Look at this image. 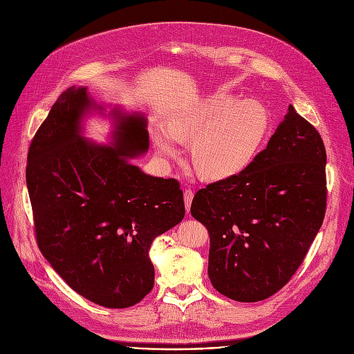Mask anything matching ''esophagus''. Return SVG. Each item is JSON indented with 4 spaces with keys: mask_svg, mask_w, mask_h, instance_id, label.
Listing matches in <instances>:
<instances>
[{
    "mask_svg": "<svg viewBox=\"0 0 354 354\" xmlns=\"http://www.w3.org/2000/svg\"><path fill=\"white\" fill-rule=\"evenodd\" d=\"M194 199V191L192 189H185L183 191V201H185V207H187V212L191 209V203Z\"/></svg>",
    "mask_w": 354,
    "mask_h": 354,
    "instance_id": "obj_1",
    "label": "esophagus"
}]
</instances>
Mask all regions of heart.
Returning a JSON list of instances; mask_svg holds the SVG:
<instances>
[{
	"label": "heart",
	"mask_w": 354,
	"mask_h": 354,
	"mask_svg": "<svg viewBox=\"0 0 354 354\" xmlns=\"http://www.w3.org/2000/svg\"><path fill=\"white\" fill-rule=\"evenodd\" d=\"M267 130L268 115L261 103L216 96L174 116L167 127L158 126L153 142L163 158H174L180 142L194 138L191 158L196 171L209 179H225L254 162Z\"/></svg>",
	"instance_id": "obj_1"
}]
</instances>
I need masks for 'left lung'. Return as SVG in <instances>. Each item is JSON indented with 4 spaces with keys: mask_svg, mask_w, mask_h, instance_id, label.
<instances>
[{
    "mask_svg": "<svg viewBox=\"0 0 354 354\" xmlns=\"http://www.w3.org/2000/svg\"><path fill=\"white\" fill-rule=\"evenodd\" d=\"M326 159L320 133L290 106L244 172L196 192L191 214L209 234L216 291L255 303L290 281L323 224Z\"/></svg>",
    "mask_w": 354,
    "mask_h": 354,
    "instance_id": "obj_1",
    "label": "left lung"
}]
</instances>
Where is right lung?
Returning a JSON list of instances; mask_svg holds the SVG:
<instances>
[{"instance_id":"obj_1","label":"right lung","mask_w":354,"mask_h":354,"mask_svg":"<svg viewBox=\"0 0 354 354\" xmlns=\"http://www.w3.org/2000/svg\"><path fill=\"white\" fill-rule=\"evenodd\" d=\"M96 109L86 87L62 93L31 140L27 188L37 244L55 272L84 299L126 308L153 288L149 250L183 219V192L129 162L149 149L145 116L113 110L116 143L84 139L82 120Z\"/></svg>"}]
</instances>
